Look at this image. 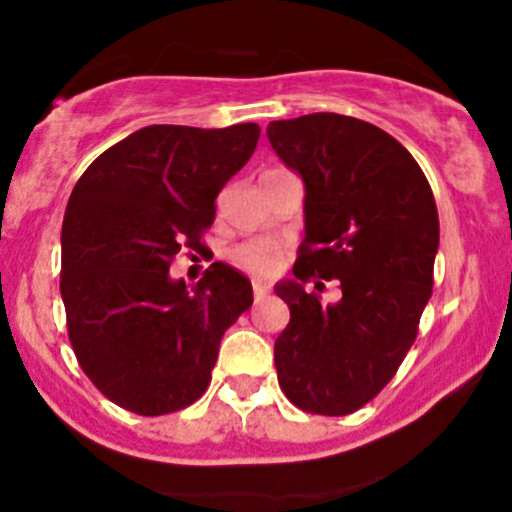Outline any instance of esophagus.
I'll list each match as a JSON object with an SVG mask.
<instances>
[{
  "mask_svg": "<svg viewBox=\"0 0 512 512\" xmlns=\"http://www.w3.org/2000/svg\"><path fill=\"white\" fill-rule=\"evenodd\" d=\"M252 294H255V302H262L270 294V287L265 282H252Z\"/></svg>",
  "mask_w": 512,
  "mask_h": 512,
  "instance_id": "34e87169",
  "label": "esophagus"
}]
</instances>
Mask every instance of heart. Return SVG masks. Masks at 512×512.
<instances>
[{"mask_svg":"<svg viewBox=\"0 0 512 512\" xmlns=\"http://www.w3.org/2000/svg\"><path fill=\"white\" fill-rule=\"evenodd\" d=\"M282 247L277 245L270 237H257V240L242 242L232 250L230 260L235 262L240 270L250 272L255 277H270L275 275L277 267H280Z\"/></svg>","mask_w":512,"mask_h":512,"instance_id":"obj_1","label":"heart"}]
</instances>
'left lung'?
<instances>
[{
	"label": "left lung",
	"instance_id": "obj_1",
	"mask_svg": "<svg viewBox=\"0 0 512 512\" xmlns=\"http://www.w3.org/2000/svg\"><path fill=\"white\" fill-rule=\"evenodd\" d=\"M267 138L304 183L294 280L275 285L289 307L277 381L297 409L347 416L389 384L414 344L433 287L436 200L414 156L359 118L272 121ZM314 276L339 279L343 299L324 305L307 293Z\"/></svg>",
	"mask_w": 512,
	"mask_h": 512
}]
</instances>
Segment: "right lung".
I'll use <instances>...</instances> for the list:
<instances>
[{
    "label": "right lung",
    "instance_id": "right-lung-1",
    "mask_svg": "<svg viewBox=\"0 0 512 512\" xmlns=\"http://www.w3.org/2000/svg\"><path fill=\"white\" fill-rule=\"evenodd\" d=\"M260 126H146L103 151L61 227L71 347L103 396L138 416L180 411L210 384L220 339L252 304L242 272L213 262L198 287L170 277L198 250L215 198L255 153Z\"/></svg>",
    "mask_w": 512,
    "mask_h": 512
}]
</instances>
